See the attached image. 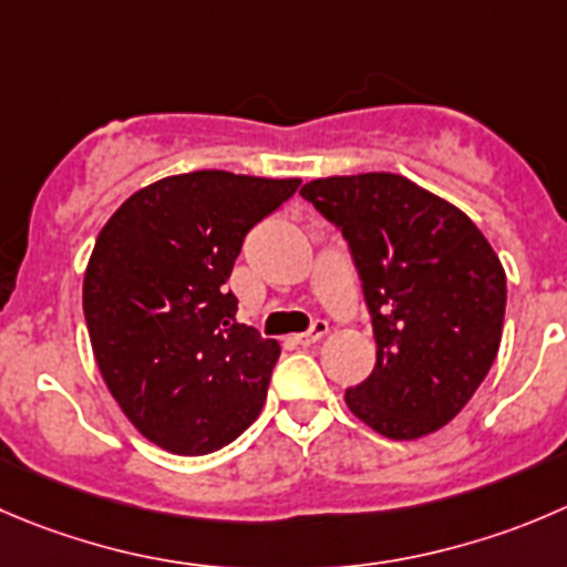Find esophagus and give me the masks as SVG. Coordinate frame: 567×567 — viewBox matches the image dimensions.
Wrapping results in <instances>:
<instances>
[{
	"instance_id": "34e87169",
	"label": "esophagus",
	"mask_w": 567,
	"mask_h": 567,
	"mask_svg": "<svg viewBox=\"0 0 567 567\" xmlns=\"http://www.w3.org/2000/svg\"><path fill=\"white\" fill-rule=\"evenodd\" d=\"M327 332H329V323H327V321H316L310 329H307V332L296 334L293 343H299V346H312V343H318V340H321V338H327Z\"/></svg>"
}]
</instances>
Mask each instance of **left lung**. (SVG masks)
Listing matches in <instances>:
<instances>
[{
    "mask_svg": "<svg viewBox=\"0 0 567 567\" xmlns=\"http://www.w3.org/2000/svg\"><path fill=\"white\" fill-rule=\"evenodd\" d=\"M343 233L377 340L349 410L390 441H417L471 401L498 354L507 277L460 207L401 174L312 179L299 190Z\"/></svg>",
    "mask_w": 567,
    "mask_h": 567,
    "instance_id": "left-lung-1",
    "label": "left lung"
}]
</instances>
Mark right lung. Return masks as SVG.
Segmentation results:
<instances>
[{
    "mask_svg": "<svg viewBox=\"0 0 567 567\" xmlns=\"http://www.w3.org/2000/svg\"><path fill=\"white\" fill-rule=\"evenodd\" d=\"M299 183L177 174L132 194L99 233L82 282L93 357L155 446L218 452L260 415L279 343L235 321L224 285L249 229Z\"/></svg>",
    "mask_w": 567,
    "mask_h": 567,
    "instance_id": "add662e5",
    "label": "right lung"
}]
</instances>
